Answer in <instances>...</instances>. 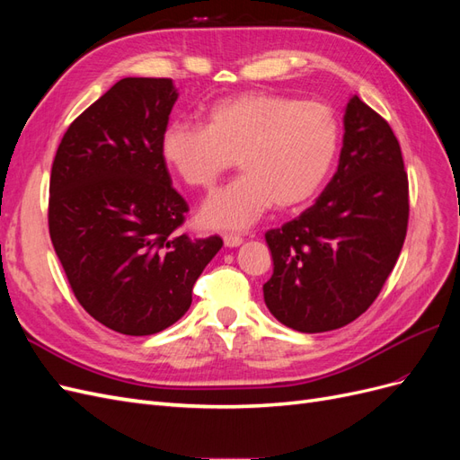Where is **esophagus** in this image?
Here are the masks:
<instances>
[{
  "instance_id": "1",
  "label": "esophagus",
  "mask_w": 460,
  "mask_h": 460,
  "mask_svg": "<svg viewBox=\"0 0 460 460\" xmlns=\"http://www.w3.org/2000/svg\"><path fill=\"white\" fill-rule=\"evenodd\" d=\"M222 240H225V245H226V247H238V245L243 243L242 235H235V234H226Z\"/></svg>"
}]
</instances>
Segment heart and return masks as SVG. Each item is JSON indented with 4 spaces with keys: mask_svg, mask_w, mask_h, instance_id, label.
Masks as SVG:
<instances>
[{
    "mask_svg": "<svg viewBox=\"0 0 460 460\" xmlns=\"http://www.w3.org/2000/svg\"><path fill=\"white\" fill-rule=\"evenodd\" d=\"M340 147L332 107L270 92L217 102L207 127L174 120L164 128V163L191 188L213 190L235 163L243 174L201 207L208 228L243 230L276 203L294 208L323 188Z\"/></svg>",
    "mask_w": 460,
    "mask_h": 460,
    "instance_id": "1",
    "label": "heart"
}]
</instances>
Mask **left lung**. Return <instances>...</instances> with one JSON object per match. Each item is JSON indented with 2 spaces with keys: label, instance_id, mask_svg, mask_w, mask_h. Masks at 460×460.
I'll use <instances>...</instances> for the list:
<instances>
[{
  "label": "left lung",
  "instance_id": "obj_1",
  "mask_svg": "<svg viewBox=\"0 0 460 460\" xmlns=\"http://www.w3.org/2000/svg\"><path fill=\"white\" fill-rule=\"evenodd\" d=\"M340 164L297 218L264 234L269 311L305 333L353 323L380 296L409 225V178L387 120L358 97L345 107Z\"/></svg>",
  "mask_w": 460,
  "mask_h": 460
}]
</instances>
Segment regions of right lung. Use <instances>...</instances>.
<instances>
[{
    "label": "right lung",
    "mask_w": 460,
    "mask_h": 460,
    "mask_svg": "<svg viewBox=\"0 0 460 460\" xmlns=\"http://www.w3.org/2000/svg\"><path fill=\"white\" fill-rule=\"evenodd\" d=\"M171 78H122L66 128L49 178L48 225L78 303L127 336L174 324L222 240L180 234L190 207L161 153Z\"/></svg>",
    "instance_id": "1"
}]
</instances>
